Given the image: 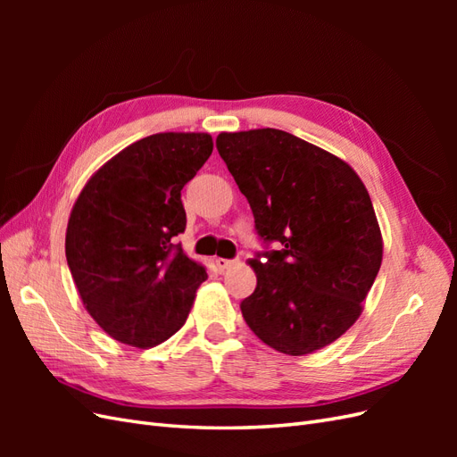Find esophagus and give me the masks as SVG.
<instances>
[{"instance_id": "esophagus-1", "label": "esophagus", "mask_w": 457, "mask_h": 457, "mask_svg": "<svg viewBox=\"0 0 457 457\" xmlns=\"http://www.w3.org/2000/svg\"><path fill=\"white\" fill-rule=\"evenodd\" d=\"M234 265V261L232 259H223V257H217L215 259V267L223 272L225 269H228V267H232Z\"/></svg>"}]
</instances>
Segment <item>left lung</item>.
Instances as JSON below:
<instances>
[{"mask_svg": "<svg viewBox=\"0 0 457 457\" xmlns=\"http://www.w3.org/2000/svg\"><path fill=\"white\" fill-rule=\"evenodd\" d=\"M217 150L250 202L255 230L280 250L250 265L242 316L274 351L303 356L339 339L362 312L383 259L376 212L347 162L280 129L219 133Z\"/></svg>", "mask_w": 457, "mask_h": 457, "instance_id": "obj_1", "label": "left lung"}]
</instances>
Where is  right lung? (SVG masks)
Masks as SVG:
<instances>
[{
    "label": "right lung",
    "instance_id": "right-lung-1",
    "mask_svg": "<svg viewBox=\"0 0 457 457\" xmlns=\"http://www.w3.org/2000/svg\"><path fill=\"white\" fill-rule=\"evenodd\" d=\"M213 152L207 133H156L96 170L71 212L66 261L86 311L110 337L148 349L187 322L207 278L173 238L181 190Z\"/></svg>",
    "mask_w": 457,
    "mask_h": 457
}]
</instances>
